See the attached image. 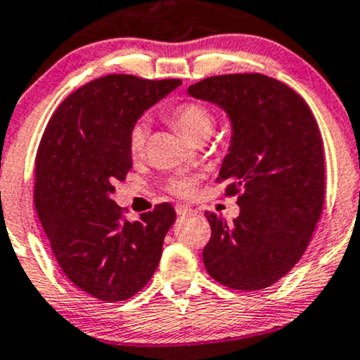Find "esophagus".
I'll use <instances>...</instances> for the list:
<instances>
[{"label":"esophagus","instance_id":"obj_1","mask_svg":"<svg viewBox=\"0 0 360 360\" xmlns=\"http://www.w3.org/2000/svg\"><path fill=\"white\" fill-rule=\"evenodd\" d=\"M175 211L179 216H188V214H193V209L188 207V205H185V204H176Z\"/></svg>","mask_w":360,"mask_h":360}]
</instances>
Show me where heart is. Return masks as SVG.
<instances>
[{"mask_svg":"<svg viewBox=\"0 0 360 360\" xmlns=\"http://www.w3.org/2000/svg\"><path fill=\"white\" fill-rule=\"evenodd\" d=\"M168 119L172 120L185 136H188L193 141H199L202 137H209L214 129V114L211 112V108L199 102H181L179 105H175V107L168 110ZM148 132L149 127L146 120H139V122H136L134 126L131 127L127 137L129 153H131V156L137 158V156L143 155L144 148H146ZM195 176H173V179H169L167 181V191L175 193V195L188 197L192 195L193 191H195Z\"/></svg>","mask_w":360,"mask_h":360,"instance_id":"obj_1","label":"heart"}]
</instances>
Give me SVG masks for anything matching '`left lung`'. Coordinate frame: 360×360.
<instances>
[{"instance_id":"8db88e82","label":"left lung","mask_w":360,"mask_h":360,"mask_svg":"<svg viewBox=\"0 0 360 360\" xmlns=\"http://www.w3.org/2000/svg\"><path fill=\"white\" fill-rule=\"evenodd\" d=\"M188 95L219 105L233 124L217 181H228L226 197L238 195L240 216L228 224L205 212V270L229 289L269 288L304 255L325 204L316 119L300 93L260 72L211 76Z\"/></svg>"}]
</instances>
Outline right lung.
<instances>
[{
	"label": "right lung",
	"instance_id": "right-lung-1",
	"mask_svg": "<svg viewBox=\"0 0 360 360\" xmlns=\"http://www.w3.org/2000/svg\"><path fill=\"white\" fill-rule=\"evenodd\" d=\"M180 79L107 75L72 91L51 117L35 158L34 202L60 270L100 301H126L151 281L175 209L139 221L112 200L132 168L127 137L146 108Z\"/></svg>",
	"mask_w": 360,
	"mask_h": 360
}]
</instances>
